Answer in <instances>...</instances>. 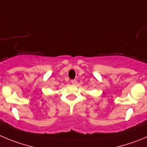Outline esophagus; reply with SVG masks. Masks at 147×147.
Listing matches in <instances>:
<instances>
[{"label": "esophagus", "mask_w": 147, "mask_h": 147, "mask_svg": "<svg viewBox=\"0 0 147 147\" xmlns=\"http://www.w3.org/2000/svg\"><path fill=\"white\" fill-rule=\"evenodd\" d=\"M71 83H72L73 85H76L77 83H78V81H77L76 80H72V81H71Z\"/></svg>", "instance_id": "1"}]
</instances>
